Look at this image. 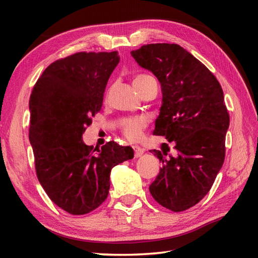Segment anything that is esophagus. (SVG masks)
Listing matches in <instances>:
<instances>
[{
	"label": "esophagus",
	"mask_w": 258,
	"mask_h": 258,
	"mask_svg": "<svg viewBox=\"0 0 258 258\" xmlns=\"http://www.w3.org/2000/svg\"><path fill=\"white\" fill-rule=\"evenodd\" d=\"M133 149H134V156H135L136 158H138V157H141L142 155H143L144 150L142 149V147H139V146H134Z\"/></svg>",
	"instance_id": "esophagus-1"
}]
</instances>
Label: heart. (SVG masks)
<instances>
[{"label":"heart","instance_id":"heart-1","mask_svg":"<svg viewBox=\"0 0 258 258\" xmlns=\"http://www.w3.org/2000/svg\"><path fill=\"white\" fill-rule=\"evenodd\" d=\"M150 83H156L155 79L152 75L142 73L138 74L133 80V85L136 91H139L141 87H143ZM146 127V120L144 118L136 117L126 119L122 125V133L128 141L136 142L142 139L143 131Z\"/></svg>","mask_w":258,"mask_h":258}]
</instances>
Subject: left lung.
Masks as SVG:
<instances>
[{"label": "left lung", "instance_id": "left-lung-1", "mask_svg": "<svg viewBox=\"0 0 258 258\" xmlns=\"http://www.w3.org/2000/svg\"><path fill=\"white\" fill-rule=\"evenodd\" d=\"M162 87V106L154 134L174 142L151 153L162 163L150 185L154 200L173 212L196 205L210 191L225 158L229 114L220 82L204 64L177 44L156 43L131 52Z\"/></svg>", "mask_w": 258, "mask_h": 258}]
</instances>
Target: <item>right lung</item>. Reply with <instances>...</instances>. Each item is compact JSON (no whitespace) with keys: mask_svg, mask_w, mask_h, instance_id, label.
Masks as SVG:
<instances>
[{"mask_svg":"<svg viewBox=\"0 0 258 258\" xmlns=\"http://www.w3.org/2000/svg\"><path fill=\"white\" fill-rule=\"evenodd\" d=\"M118 52H79L53 62L32 90L29 138L38 182L51 201L84 215L106 200L112 168L134 157L115 142L93 149L82 136L101 111Z\"/></svg>","mask_w":258,"mask_h":258,"instance_id":"obj_1","label":"right lung"}]
</instances>
